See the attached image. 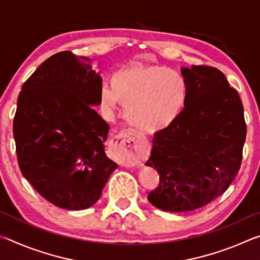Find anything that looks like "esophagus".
Masks as SVG:
<instances>
[{"label": "esophagus", "mask_w": 260, "mask_h": 260, "mask_svg": "<svg viewBox=\"0 0 260 260\" xmlns=\"http://www.w3.org/2000/svg\"><path fill=\"white\" fill-rule=\"evenodd\" d=\"M136 144H138V136L129 132H122L111 140V146L114 151L121 156L126 164H133L138 157Z\"/></svg>", "instance_id": "esophagus-1"}]
</instances>
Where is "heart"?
Segmentation results:
<instances>
[{
  "mask_svg": "<svg viewBox=\"0 0 260 260\" xmlns=\"http://www.w3.org/2000/svg\"><path fill=\"white\" fill-rule=\"evenodd\" d=\"M188 98L186 78L162 65H132L118 70L111 87L101 88V104L114 111L118 102L126 105L127 121L142 133L167 128L182 113Z\"/></svg>",
  "mask_w": 260,
  "mask_h": 260,
  "instance_id": "heart-1",
  "label": "heart"
}]
</instances>
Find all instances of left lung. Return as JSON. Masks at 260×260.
I'll return each instance as SVG.
<instances>
[{
    "instance_id": "left-lung-1",
    "label": "left lung",
    "mask_w": 260,
    "mask_h": 260,
    "mask_svg": "<svg viewBox=\"0 0 260 260\" xmlns=\"http://www.w3.org/2000/svg\"><path fill=\"white\" fill-rule=\"evenodd\" d=\"M188 83L182 113L155 133L146 165L159 173L148 201L167 212L209 204L239 172L245 142L243 105L221 71L205 65L181 68Z\"/></svg>"
}]
</instances>
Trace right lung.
<instances>
[{
	"label": "right lung",
	"mask_w": 260,
	"mask_h": 260,
	"mask_svg": "<svg viewBox=\"0 0 260 260\" xmlns=\"http://www.w3.org/2000/svg\"><path fill=\"white\" fill-rule=\"evenodd\" d=\"M101 88L90 59L71 51L49 57L21 87L14 119L19 169L57 208H90L118 167L104 152L109 125L93 108Z\"/></svg>",
	"instance_id": "1"
}]
</instances>
